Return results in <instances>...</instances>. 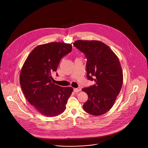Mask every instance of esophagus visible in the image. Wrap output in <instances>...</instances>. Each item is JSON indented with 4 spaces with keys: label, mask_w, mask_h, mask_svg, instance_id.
Returning <instances> with one entry per match:
<instances>
[{
    "label": "esophagus",
    "mask_w": 148,
    "mask_h": 148,
    "mask_svg": "<svg viewBox=\"0 0 148 148\" xmlns=\"http://www.w3.org/2000/svg\"><path fill=\"white\" fill-rule=\"evenodd\" d=\"M80 90V88H74V92H79Z\"/></svg>",
    "instance_id": "1"
}]
</instances>
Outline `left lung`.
<instances>
[{
	"label": "left lung",
	"instance_id": "1",
	"mask_svg": "<svg viewBox=\"0 0 148 148\" xmlns=\"http://www.w3.org/2000/svg\"><path fill=\"white\" fill-rule=\"evenodd\" d=\"M73 47L86 58V77L95 84L82 89L88 95L83 108L86 113L101 115L108 112L121 90L123 75L118 58L109 47L97 40H77Z\"/></svg>",
	"mask_w": 148,
	"mask_h": 148
}]
</instances>
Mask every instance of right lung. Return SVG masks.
Wrapping results in <instances>:
<instances>
[{
    "label": "right lung",
    "mask_w": 148,
    "mask_h": 148,
    "mask_svg": "<svg viewBox=\"0 0 148 148\" xmlns=\"http://www.w3.org/2000/svg\"><path fill=\"white\" fill-rule=\"evenodd\" d=\"M71 50V45L64 42L40 45L31 51L22 67L20 84L23 92L29 103L44 116H56L64 112L73 92L71 87L53 83L51 77L61 59Z\"/></svg>",
    "instance_id": "add662e5"
}]
</instances>
